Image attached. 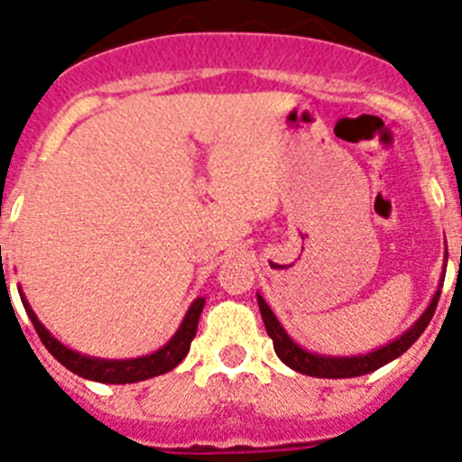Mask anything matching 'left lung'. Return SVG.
<instances>
[{
    "instance_id": "1",
    "label": "left lung",
    "mask_w": 462,
    "mask_h": 462,
    "mask_svg": "<svg viewBox=\"0 0 462 462\" xmlns=\"http://www.w3.org/2000/svg\"><path fill=\"white\" fill-rule=\"evenodd\" d=\"M439 290H442V280H439V287L433 294V299H430L429 308L421 312V317L412 323L406 333L399 335L396 339H392L385 346H378L376 351L365 353V356H326V353L308 351V348H303L300 344H296L294 339L290 337V333L282 328V323L278 321L273 310L266 305V300L262 299L260 294H257V305H260L262 319H264L266 333L273 339L275 356H278L287 367L314 378H353L376 372V369H381L387 362L396 360L401 353H406L408 348L420 339V335L424 333L426 326H429L430 319H433L435 308H438Z\"/></svg>"
}]
</instances>
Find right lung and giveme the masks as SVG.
Segmentation results:
<instances>
[{
  "label": "right lung",
  "mask_w": 462,
  "mask_h": 462,
  "mask_svg": "<svg viewBox=\"0 0 462 462\" xmlns=\"http://www.w3.org/2000/svg\"><path fill=\"white\" fill-rule=\"evenodd\" d=\"M20 291V299H23L24 310H27L29 319H32L33 328H36L38 337L41 342L45 344L47 351L56 357V360L61 362L63 367L70 369L72 374L81 378H88V381H97V383H111V385H125V383H139V381H148V378L162 376V374L171 372L180 365V362L187 357L189 348H191L193 337H196L198 330V319H200L202 308H205V299H196L191 305H189L187 314H184L182 323H180V328L175 330L171 339L163 344L159 351L148 353V356L141 357H129V360H106V357H93V356H84L79 351H72L68 348L66 344H61L50 330L38 321L36 312L32 310L29 300L24 299L23 290L17 287Z\"/></svg>",
  "instance_id": "obj_1"
}]
</instances>
